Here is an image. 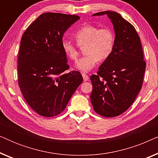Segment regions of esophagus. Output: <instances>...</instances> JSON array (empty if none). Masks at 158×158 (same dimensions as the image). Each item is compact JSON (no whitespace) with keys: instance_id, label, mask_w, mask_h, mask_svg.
Masks as SVG:
<instances>
[{"instance_id":"obj_1","label":"esophagus","mask_w":158,"mask_h":158,"mask_svg":"<svg viewBox=\"0 0 158 158\" xmlns=\"http://www.w3.org/2000/svg\"><path fill=\"white\" fill-rule=\"evenodd\" d=\"M82 75H83V81H88V79H89V77H88L87 75L85 74V73H83V74H82Z\"/></svg>"}]
</instances>
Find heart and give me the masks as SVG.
<instances>
[{
    "mask_svg": "<svg viewBox=\"0 0 158 158\" xmlns=\"http://www.w3.org/2000/svg\"><path fill=\"white\" fill-rule=\"evenodd\" d=\"M74 37L80 47H85V56L79 59L75 68L82 72L91 70L98 60H105L111 55L115 43L114 31L109 28L99 29L96 26L86 24L74 34ZM61 48L64 55L75 60L78 57L79 52L76 45L67 39L61 41Z\"/></svg>",
    "mask_w": 158,
    "mask_h": 158,
    "instance_id": "1",
    "label": "heart"
}]
</instances>
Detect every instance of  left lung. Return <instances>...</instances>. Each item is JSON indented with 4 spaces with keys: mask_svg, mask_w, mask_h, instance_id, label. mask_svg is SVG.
Returning a JSON list of instances; mask_svg holds the SVG:
<instances>
[{
    "mask_svg": "<svg viewBox=\"0 0 158 158\" xmlns=\"http://www.w3.org/2000/svg\"><path fill=\"white\" fill-rule=\"evenodd\" d=\"M106 15L115 31L111 55L96 75L90 76V101L94 111L105 117L117 116L129 109L142 88L146 63L135 27L118 13L106 10L93 16Z\"/></svg>",
    "mask_w": 158,
    "mask_h": 158,
    "instance_id": "1",
    "label": "left lung"
}]
</instances>
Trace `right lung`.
I'll return each instance as SVG.
<instances>
[{
    "label": "right lung",
    "mask_w": 158,
    "mask_h": 158,
    "mask_svg": "<svg viewBox=\"0 0 158 158\" xmlns=\"http://www.w3.org/2000/svg\"><path fill=\"white\" fill-rule=\"evenodd\" d=\"M80 17L59 13L40 15L23 33L18 59L19 85L26 101L42 116H57L65 109L83 82L69 68L61 48L64 33Z\"/></svg>",
    "instance_id": "right-lung-1"
}]
</instances>
